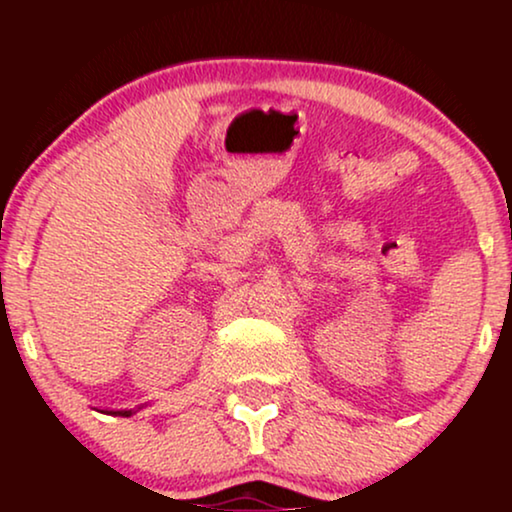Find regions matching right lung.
Masks as SVG:
<instances>
[{"mask_svg": "<svg viewBox=\"0 0 512 512\" xmlns=\"http://www.w3.org/2000/svg\"><path fill=\"white\" fill-rule=\"evenodd\" d=\"M142 409V407H139ZM139 409H113V411H108V414H115V416H132L134 411H139Z\"/></svg>", "mask_w": 512, "mask_h": 512, "instance_id": "add662e5", "label": "right lung"}]
</instances>
